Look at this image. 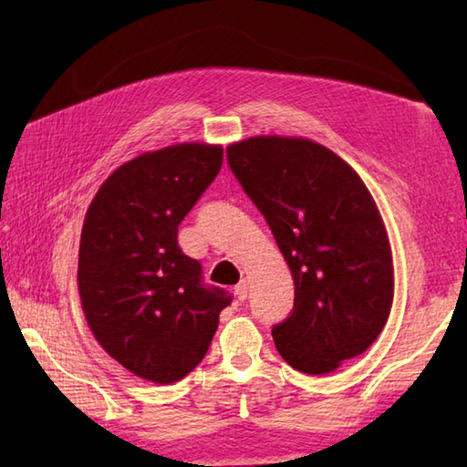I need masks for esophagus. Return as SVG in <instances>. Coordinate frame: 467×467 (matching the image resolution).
I'll return each instance as SVG.
<instances>
[{"label": "esophagus", "mask_w": 467, "mask_h": 467, "mask_svg": "<svg viewBox=\"0 0 467 467\" xmlns=\"http://www.w3.org/2000/svg\"><path fill=\"white\" fill-rule=\"evenodd\" d=\"M234 295L236 299H239L241 303L246 301V296H249V281H241L239 285L234 286Z\"/></svg>", "instance_id": "34e87169"}]
</instances>
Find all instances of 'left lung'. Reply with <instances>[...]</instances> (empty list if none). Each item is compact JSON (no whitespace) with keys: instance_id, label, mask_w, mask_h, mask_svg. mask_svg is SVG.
Returning <instances> with one entry per match:
<instances>
[{"instance_id":"obj_1","label":"left lung","mask_w":467,"mask_h":467,"mask_svg":"<svg viewBox=\"0 0 467 467\" xmlns=\"http://www.w3.org/2000/svg\"><path fill=\"white\" fill-rule=\"evenodd\" d=\"M226 158L293 273V311L273 327L276 351L296 371H335L377 339L393 303L391 249L371 192L306 138L254 136Z\"/></svg>"}]
</instances>
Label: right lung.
<instances>
[{
	"label": "right lung",
	"mask_w": 467,
	"mask_h": 467,
	"mask_svg": "<svg viewBox=\"0 0 467 467\" xmlns=\"http://www.w3.org/2000/svg\"><path fill=\"white\" fill-rule=\"evenodd\" d=\"M223 166V148L176 144L122 164L88 208L78 259L86 321L128 371L174 383L204 359L233 296L206 286L178 224Z\"/></svg>",
	"instance_id": "1"
}]
</instances>
